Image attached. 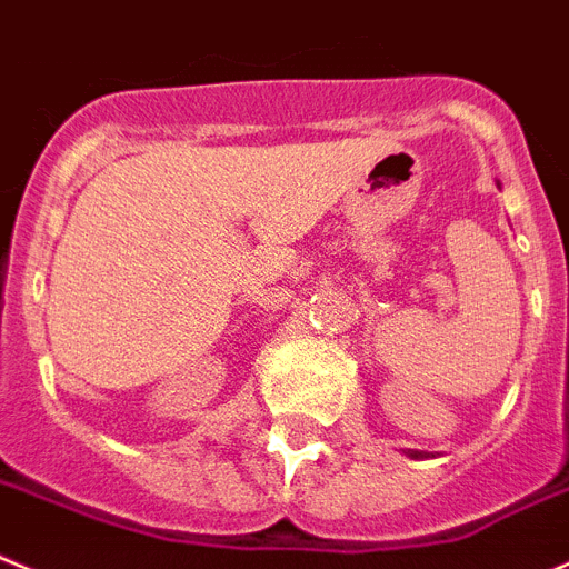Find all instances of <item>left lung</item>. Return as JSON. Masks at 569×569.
<instances>
[{
    "label": "left lung",
    "instance_id": "left-lung-1",
    "mask_svg": "<svg viewBox=\"0 0 569 569\" xmlns=\"http://www.w3.org/2000/svg\"><path fill=\"white\" fill-rule=\"evenodd\" d=\"M410 458H427V452H419V450H410Z\"/></svg>",
    "mask_w": 569,
    "mask_h": 569
}]
</instances>
